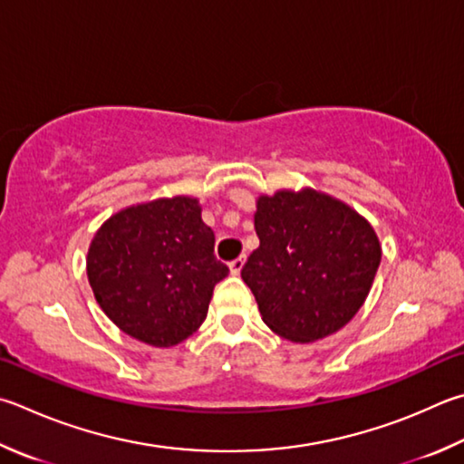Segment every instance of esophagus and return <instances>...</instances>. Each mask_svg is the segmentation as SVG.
I'll use <instances>...</instances> for the list:
<instances>
[{"instance_id": "34e87169", "label": "esophagus", "mask_w": 464, "mask_h": 464, "mask_svg": "<svg viewBox=\"0 0 464 464\" xmlns=\"http://www.w3.org/2000/svg\"><path fill=\"white\" fill-rule=\"evenodd\" d=\"M243 266H246V257H237V259H233L231 264H229V269H231V274L233 276H239L241 274V269H243Z\"/></svg>"}]
</instances>
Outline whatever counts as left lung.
I'll list each match as a JSON object with an SVG mask.
<instances>
[{"instance_id": "8db88e82", "label": "left lung", "mask_w": 464, "mask_h": 464, "mask_svg": "<svg viewBox=\"0 0 464 464\" xmlns=\"http://www.w3.org/2000/svg\"><path fill=\"white\" fill-rule=\"evenodd\" d=\"M256 233L241 277L274 333L310 343L357 314L382 261L363 217L316 190H282L257 200Z\"/></svg>"}]
</instances>
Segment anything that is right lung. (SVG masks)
Masks as SVG:
<instances>
[{
  "label": "right lung",
  "mask_w": 464,
  "mask_h": 464,
  "mask_svg": "<svg viewBox=\"0 0 464 464\" xmlns=\"http://www.w3.org/2000/svg\"><path fill=\"white\" fill-rule=\"evenodd\" d=\"M215 233L197 198L176 197L113 215L91 241L87 276L103 313L133 339L172 347L203 324L217 282Z\"/></svg>",
  "instance_id": "right-lung-1"
}]
</instances>
